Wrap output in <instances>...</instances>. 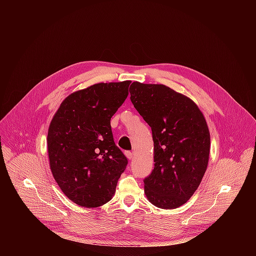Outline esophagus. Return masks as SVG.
Returning a JSON list of instances; mask_svg holds the SVG:
<instances>
[{
  "label": "esophagus",
  "mask_w": 256,
  "mask_h": 256,
  "mask_svg": "<svg viewBox=\"0 0 256 256\" xmlns=\"http://www.w3.org/2000/svg\"><path fill=\"white\" fill-rule=\"evenodd\" d=\"M124 154H126V157L128 160H132V159L134 158V154H132V152H130V151H126Z\"/></svg>",
  "instance_id": "34e87169"
}]
</instances>
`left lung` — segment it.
I'll list each match as a JSON object with an SVG mask.
<instances>
[{
	"label": "left lung",
	"mask_w": 256,
	"mask_h": 256,
	"mask_svg": "<svg viewBox=\"0 0 256 256\" xmlns=\"http://www.w3.org/2000/svg\"><path fill=\"white\" fill-rule=\"evenodd\" d=\"M130 93L153 134L155 163L144 194L157 208H176L192 196L208 164L206 118L194 101L165 85L134 82Z\"/></svg>",
	"instance_id": "1"
}]
</instances>
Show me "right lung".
Listing matches in <instances>:
<instances>
[{
  "label": "right lung",
  "instance_id": "1",
  "mask_svg": "<svg viewBox=\"0 0 256 256\" xmlns=\"http://www.w3.org/2000/svg\"><path fill=\"white\" fill-rule=\"evenodd\" d=\"M130 84L98 83L72 93L50 122V167L64 194L78 206L97 208L116 194L128 159L114 144L110 120Z\"/></svg>",
  "mask_w": 256,
  "mask_h": 256
}]
</instances>
